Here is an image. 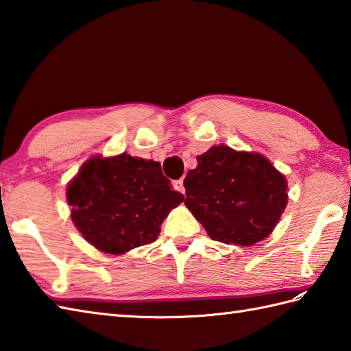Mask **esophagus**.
Here are the masks:
<instances>
[{"mask_svg":"<svg viewBox=\"0 0 351 351\" xmlns=\"http://www.w3.org/2000/svg\"><path fill=\"white\" fill-rule=\"evenodd\" d=\"M173 189H175L176 191H180V193H185V189H184V181H182V180H176V181H173Z\"/></svg>","mask_w":351,"mask_h":351,"instance_id":"1","label":"esophagus"}]
</instances>
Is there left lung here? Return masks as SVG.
Returning a JSON list of instances; mask_svg holds the SVG:
<instances>
[{"label":"left lung","instance_id":"8db88e82","mask_svg":"<svg viewBox=\"0 0 351 351\" xmlns=\"http://www.w3.org/2000/svg\"><path fill=\"white\" fill-rule=\"evenodd\" d=\"M185 206L213 240L253 245L271 234L288 204L285 176L265 156L213 146L184 180Z\"/></svg>","mask_w":351,"mask_h":351}]
</instances>
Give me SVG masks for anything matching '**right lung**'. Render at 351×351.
Listing matches in <instances>:
<instances>
[{"instance_id":"right-lung-1","label":"right lung","mask_w":351,"mask_h":351,"mask_svg":"<svg viewBox=\"0 0 351 351\" xmlns=\"http://www.w3.org/2000/svg\"><path fill=\"white\" fill-rule=\"evenodd\" d=\"M71 217L96 249L122 255L156 240L167 214L184 200L160 162L128 154L87 160L66 191Z\"/></svg>"}]
</instances>
